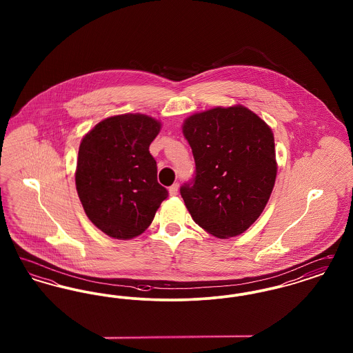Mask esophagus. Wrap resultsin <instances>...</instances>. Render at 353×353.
I'll return each mask as SVG.
<instances>
[{"mask_svg":"<svg viewBox=\"0 0 353 353\" xmlns=\"http://www.w3.org/2000/svg\"><path fill=\"white\" fill-rule=\"evenodd\" d=\"M177 193H179V184L177 183L169 186V194L170 196H177Z\"/></svg>","mask_w":353,"mask_h":353,"instance_id":"34e87169","label":"esophagus"}]
</instances>
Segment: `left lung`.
Returning <instances> with one entry per match:
<instances>
[{
	"instance_id": "1",
	"label": "left lung",
	"mask_w": 353,
	"mask_h": 353,
	"mask_svg": "<svg viewBox=\"0 0 353 353\" xmlns=\"http://www.w3.org/2000/svg\"><path fill=\"white\" fill-rule=\"evenodd\" d=\"M196 172L180 188L193 221L229 238L248 230L275 184L276 161L269 125L242 105L217 107L185 120Z\"/></svg>"
}]
</instances>
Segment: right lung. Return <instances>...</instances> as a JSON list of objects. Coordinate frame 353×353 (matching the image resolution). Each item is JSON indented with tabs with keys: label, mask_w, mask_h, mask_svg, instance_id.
Masks as SVG:
<instances>
[{
	"label": "right lung",
	"mask_w": 353,
	"mask_h": 353,
	"mask_svg": "<svg viewBox=\"0 0 353 353\" xmlns=\"http://www.w3.org/2000/svg\"><path fill=\"white\" fill-rule=\"evenodd\" d=\"M160 123L140 114L105 119L79 147L75 184L90 221L117 239L141 234L168 190L157 183L150 153Z\"/></svg>",
	"instance_id": "obj_1"
}]
</instances>
